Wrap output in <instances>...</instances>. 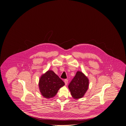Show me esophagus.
<instances>
[{
	"instance_id": "esophagus-1",
	"label": "esophagus",
	"mask_w": 126,
	"mask_h": 126,
	"mask_svg": "<svg viewBox=\"0 0 126 126\" xmlns=\"http://www.w3.org/2000/svg\"><path fill=\"white\" fill-rule=\"evenodd\" d=\"M64 83L66 85H67V84H68V79H65Z\"/></svg>"
}]
</instances>
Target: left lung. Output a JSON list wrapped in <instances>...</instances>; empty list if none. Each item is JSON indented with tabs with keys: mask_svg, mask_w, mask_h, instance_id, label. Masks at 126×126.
Segmentation results:
<instances>
[{
	"mask_svg": "<svg viewBox=\"0 0 126 126\" xmlns=\"http://www.w3.org/2000/svg\"><path fill=\"white\" fill-rule=\"evenodd\" d=\"M88 78L82 72L78 71L68 87L73 97L78 99L83 97L88 89Z\"/></svg>",
	"mask_w": 126,
	"mask_h": 126,
	"instance_id": "obj_1",
	"label": "left lung"
}]
</instances>
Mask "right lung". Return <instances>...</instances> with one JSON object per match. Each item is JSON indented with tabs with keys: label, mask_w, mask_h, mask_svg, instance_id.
Here are the masks:
<instances>
[{
	"label": "right lung",
	"mask_w": 126,
	"mask_h": 126,
	"mask_svg": "<svg viewBox=\"0 0 126 126\" xmlns=\"http://www.w3.org/2000/svg\"><path fill=\"white\" fill-rule=\"evenodd\" d=\"M64 85L61 79L51 70H48L42 76L39 84L40 93L47 98L53 97Z\"/></svg>",
	"instance_id": "obj_1"
}]
</instances>
